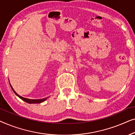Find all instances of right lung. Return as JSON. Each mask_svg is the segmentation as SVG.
Wrapping results in <instances>:
<instances>
[{
  "mask_svg": "<svg viewBox=\"0 0 135 135\" xmlns=\"http://www.w3.org/2000/svg\"><path fill=\"white\" fill-rule=\"evenodd\" d=\"M10 85L11 88H12V89L13 90V92L16 95H17L18 97L20 98H21L22 99V100H23L24 101H25V102H26L27 103H29V104H34V103H41L42 102H44V101H45L46 99H47V98H45L39 99H31L26 98L22 97H21V96L18 95V94L16 93L15 91V90H13V88H12V85H11V84H10Z\"/></svg>",
  "mask_w": 135,
  "mask_h": 135,
  "instance_id": "right-lung-1",
  "label": "right lung"
}]
</instances>
